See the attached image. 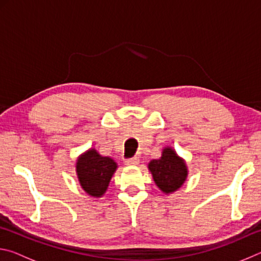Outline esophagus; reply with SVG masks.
I'll use <instances>...</instances> for the list:
<instances>
[{
    "label": "esophagus",
    "mask_w": 261,
    "mask_h": 261,
    "mask_svg": "<svg viewBox=\"0 0 261 261\" xmlns=\"http://www.w3.org/2000/svg\"><path fill=\"white\" fill-rule=\"evenodd\" d=\"M124 163L126 166H136L139 163V158L138 156H132L129 159H125Z\"/></svg>",
    "instance_id": "obj_1"
}]
</instances>
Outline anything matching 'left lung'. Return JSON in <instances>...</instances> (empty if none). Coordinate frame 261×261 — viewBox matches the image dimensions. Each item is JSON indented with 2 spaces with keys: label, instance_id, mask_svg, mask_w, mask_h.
Instances as JSON below:
<instances>
[{
  "label": "left lung",
  "instance_id": "obj_1",
  "mask_svg": "<svg viewBox=\"0 0 261 261\" xmlns=\"http://www.w3.org/2000/svg\"><path fill=\"white\" fill-rule=\"evenodd\" d=\"M148 168L154 182L166 193L174 192L180 188L188 175L185 162L171 148L163 149L162 156L149 162Z\"/></svg>",
  "mask_w": 261,
  "mask_h": 261
}]
</instances>
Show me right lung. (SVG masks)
<instances>
[{
	"mask_svg": "<svg viewBox=\"0 0 261 261\" xmlns=\"http://www.w3.org/2000/svg\"><path fill=\"white\" fill-rule=\"evenodd\" d=\"M116 167L113 159L101 156L94 149H90L77 162V174L82 188L90 196H102Z\"/></svg>",
	"mask_w": 261,
	"mask_h": 261,
	"instance_id": "obj_1",
	"label": "right lung"
}]
</instances>
